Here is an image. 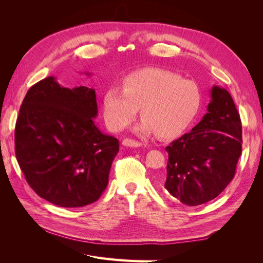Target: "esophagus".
<instances>
[{"label":"esophagus","instance_id":"esophagus-1","mask_svg":"<svg viewBox=\"0 0 263 263\" xmlns=\"http://www.w3.org/2000/svg\"><path fill=\"white\" fill-rule=\"evenodd\" d=\"M123 145L126 146V147H140L141 146V142L137 141V140H134V139H130V138H125L123 140Z\"/></svg>","mask_w":263,"mask_h":263}]
</instances>
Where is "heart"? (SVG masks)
Masks as SVG:
<instances>
[{"label": "heart", "instance_id": "obj_1", "mask_svg": "<svg viewBox=\"0 0 263 263\" xmlns=\"http://www.w3.org/2000/svg\"><path fill=\"white\" fill-rule=\"evenodd\" d=\"M202 95L194 81L181 79L170 71L147 68L124 79L123 89L110 86L103 97V113L110 129L122 130L141 107L138 132H157L172 137L192 122L201 106Z\"/></svg>", "mask_w": 263, "mask_h": 263}]
</instances>
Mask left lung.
<instances>
[{
	"mask_svg": "<svg viewBox=\"0 0 263 263\" xmlns=\"http://www.w3.org/2000/svg\"><path fill=\"white\" fill-rule=\"evenodd\" d=\"M202 121L165 147L169 154L164 187L186 206L217 197L234 179L241 155V121L232 95L213 86Z\"/></svg>",
	"mask_w": 263,
	"mask_h": 263,
	"instance_id": "obj_1",
	"label": "left lung"
}]
</instances>
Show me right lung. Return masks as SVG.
I'll return each instance as SVG.
<instances>
[{
  "mask_svg": "<svg viewBox=\"0 0 263 263\" xmlns=\"http://www.w3.org/2000/svg\"><path fill=\"white\" fill-rule=\"evenodd\" d=\"M97 115L90 87L68 89L48 77L28 90L15 125V155L38 196L60 208L101 197L119 142L98 128Z\"/></svg>",
  "mask_w": 263,
  "mask_h": 263,
  "instance_id": "add662e5",
  "label": "right lung"
}]
</instances>
